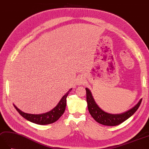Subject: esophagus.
Here are the masks:
<instances>
[{
	"instance_id": "1",
	"label": "esophagus",
	"mask_w": 149,
	"mask_h": 149,
	"mask_svg": "<svg viewBox=\"0 0 149 149\" xmlns=\"http://www.w3.org/2000/svg\"><path fill=\"white\" fill-rule=\"evenodd\" d=\"M77 84H83L84 83V79H83L82 77H79L77 79Z\"/></svg>"
}]
</instances>
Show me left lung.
Masks as SVG:
<instances>
[{"instance_id": "obj_1", "label": "left lung", "mask_w": 149, "mask_h": 149, "mask_svg": "<svg viewBox=\"0 0 149 149\" xmlns=\"http://www.w3.org/2000/svg\"><path fill=\"white\" fill-rule=\"evenodd\" d=\"M86 100H87L89 112L90 113L93 118L96 122L105 126H114L119 125V124L125 121L131 116H132L134 113L136 111L141 104V100H142V99H140L136 105H134L133 108H131L126 112H124L122 113L113 114L107 113L100 109L95 102L94 98L93 97L91 91L87 88H86Z\"/></svg>"}]
</instances>
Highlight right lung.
I'll use <instances>...</instances> for the list:
<instances>
[{"instance_id": "obj_1", "label": "right lung", "mask_w": 149, "mask_h": 149, "mask_svg": "<svg viewBox=\"0 0 149 149\" xmlns=\"http://www.w3.org/2000/svg\"><path fill=\"white\" fill-rule=\"evenodd\" d=\"M72 88H70L67 93H65V95L61 98L60 102H58L56 106L54 109L46 113L41 114H32L25 113L18 109V107L15 105V104H13V105L20 115L26 120H29V121L37 124H39V125L49 124L56 122L63 114L65 108H66L67 97L69 93L72 91Z\"/></svg>"}]
</instances>
